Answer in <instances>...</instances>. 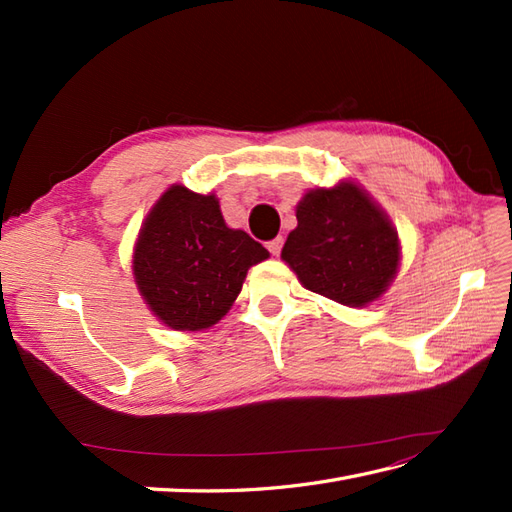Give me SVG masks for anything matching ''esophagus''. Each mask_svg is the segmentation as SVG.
<instances>
[{"instance_id":"obj_1","label":"esophagus","mask_w":512,"mask_h":512,"mask_svg":"<svg viewBox=\"0 0 512 512\" xmlns=\"http://www.w3.org/2000/svg\"><path fill=\"white\" fill-rule=\"evenodd\" d=\"M281 246H284V237H275V239H270V242H266V248H268L273 255H279V253H281Z\"/></svg>"}]
</instances>
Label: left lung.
I'll list each match as a JSON object with an SVG mask.
<instances>
[{
  "label": "left lung",
  "mask_w": 512,
  "mask_h": 512,
  "mask_svg": "<svg viewBox=\"0 0 512 512\" xmlns=\"http://www.w3.org/2000/svg\"><path fill=\"white\" fill-rule=\"evenodd\" d=\"M281 257L308 290L358 308L383 295L396 275L400 250L383 211L345 182L306 193Z\"/></svg>",
  "instance_id": "8db88e82"
}]
</instances>
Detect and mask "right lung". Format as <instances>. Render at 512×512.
<instances>
[{"label":"right lung","mask_w":512,"mask_h":512,"mask_svg":"<svg viewBox=\"0 0 512 512\" xmlns=\"http://www.w3.org/2000/svg\"><path fill=\"white\" fill-rule=\"evenodd\" d=\"M268 250L224 224L215 195L171 187L140 228L134 275L149 308L173 330H204L233 306Z\"/></svg>","instance_id":"right-lung-1"}]
</instances>
